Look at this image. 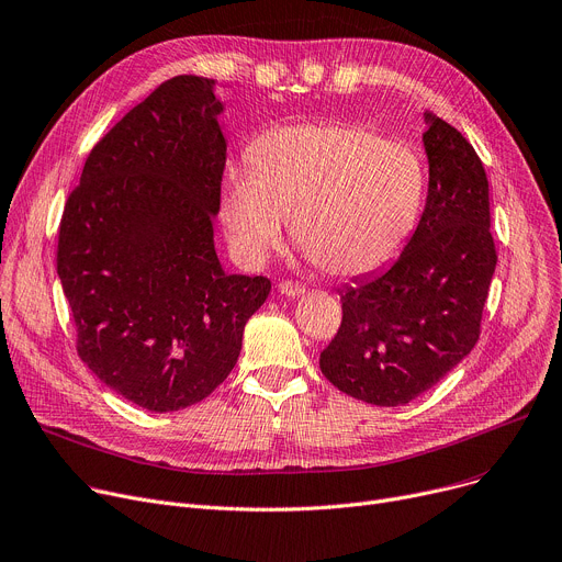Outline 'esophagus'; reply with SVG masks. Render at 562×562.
Returning <instances> with one entry per match:
<instances>
[{"mask_svg": "<svg viewBox=\"0 0 562 562\" xmlns=\"http://www.w3.org/2000/svg\"><path fill=\"white\" fill-rule=\"evenodd\" d=\"M278 291L284 295V297H301L305 293V286L297 284V282H280L278 284Z\"/></svg>", "mask_w": 562, "mask_h": 562, "instance_id": "obj_1", "label": "esophagus"}]
</instances>
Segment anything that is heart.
<instances>
[{
    "mask_svg": "<svg viewBox=\"0 0 562 562\" xmlns=\"http://www.w3.org/2000/svg\"><path fill=\"white\" fill-rule=\"evenodd\" d=\"M425 165L414 148L355 124L280 126L261 133L248 167L223 178L221 218L246 267L284 241L329 276L355 278L391 261L414 233Z\"/></svg>",
    "mask_w": 562,
    "mask_h": 562,
    "instance_id": "b5f03b06",
    "label": "heart"
}]
</instances>
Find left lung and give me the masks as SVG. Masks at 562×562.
Instances as JSON below:
<instances>
[{
    "instance_id": "8db88e82",
    "label": "left lung",
    "mask_w": 562,
    "mask_h": 562,
    "mask_svg": "<svg viewBox=\"0 0 562 562\" xmlns=\"http://www.w3.org/2000/svg\"><path fill=\"white\" fill-rule=\"evenodd\" d=\"M423 120L429 190L418 228L389 269L344 286L341 327L321 352L336 389L375 406L408 404L470 355L497 267L479 156L454 126Z\"/></svg>"
}]
</instances>
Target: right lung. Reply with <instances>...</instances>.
<instances>
[{
    "instance_id": "add662e5",
    "label": "right lung",
    "mask_w": 562,
    "mask_h": 562,
    "mask_svg": "<svg viewBox=\"0 0 562 562\" xmlns=\"http://www.w3.org/2000/svg\"><path fill=\"white\" fill-rule=\"evenodd\" d=\"M226 110L216 81H165L108 131L65 203L58 278L86 366L169 414L231 375L271 282L228 276L214 250Z\"/></svg>"
}]
</instances>
